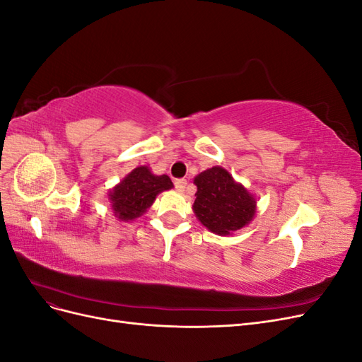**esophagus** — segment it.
I'll list each match as a JSON object with an SVG mask.
<instances>
[{"label":"esophagus","instance_id":"obj_1","mask_svg":"<svg viewBox=\"0 0 362 362\" xmlns=\"http://www.w3.org/2000/svg\"><path fill=\"white\" fill-rule=\"evenodd\" d=\"M185 185H187V180L184 178H180V180H175V189H177L178 192H184Z\"/></svg>","mask_w":362,"mask_h":362}]
</instances>
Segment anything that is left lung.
I'll use <instances>...</instances> for the list:
<instances>
[{
    "instance_id": "8db88e82",
    "label": "left lung",
    "mask_w": 362,
    "mask_h": 362,
    "mask_svg": "<svg viewBox=\"0 0 362 362\" xmlns=\"http://www.w3.org/2000/svg\"><path fill=\"white\" fill-rule=\"evenodd\" d=\"M198 192L193 210L199 222L218 235L247 225L255 214V199L223 168L214 166L194 178Z\"/></svg>"
}]
</instances>
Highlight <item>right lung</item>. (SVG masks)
<instances>
[{"label": "right lung", "mask_w": 362, "mask_h": 362, "mask_svg": "<svg viewBox=\"0 0 362 362\" xmlns=\"http://www.w3.org/2000/svg\"><path fill=\"white\" fill-rule=\"evenodd\" d=\"M173 187L168 175H152L146 166L136 168L108 194L120 221L128 222L144 214L156 196Z\"/></svg>", "instance_id": "add662e5"}]
</instances>
